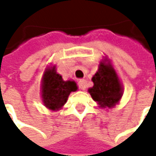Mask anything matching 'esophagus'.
<instances>
[{"label": "esophagus", "instance_id": "34e87169", "mask_svg": "<svg viewBox=\"0 0 156 156\" xmlns=\"http://www.w3.org/2000/svg\"><path fill=\"white\" fill-rule=\"evenodd\" d=\"M77 85H79V88L80 90H85L87 87V81L85 80H80L79 82H77Z\"/></svg>", "mask_w": 156, "mask_h": 156}]
</instances>
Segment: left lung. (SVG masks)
Listing matches in <instances>:
<instances>
[{"mask_svg": "<svg viewBox=\"0 0 156 156\" xmlns=\"http://www.w3.org/2000/svg\"><path fill=\"white\" fill-rule=\"evenodd\" d=\"M93 87L89 89L92 99L101 107H113L122 96V88L117 75L111 65L101 63L92 76Z\"/></svg>", "mask_w": 156, "mask_h": 156, "instance_id": "obj_1", "label": "left lung"}]
</instances>
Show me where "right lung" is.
Segmentation results:
<instances>
[{"mask_svg":"<svg viewBox=\"0 0 156 156\" xmlns=\"http://www.w3.org/2000/svg\"><path fill=\"white\" fill-rule=\"evenodd\" d=\"M76 90V82L64 81L62 76L55 71L54 66L44 73L41 94L43 104L47 108L52 111L60 109L66 103L70 92Z\"/></svg>","mask_w":156,"mask_h":156,"instance_id":"1","label":"right lung"}]
</instances>
